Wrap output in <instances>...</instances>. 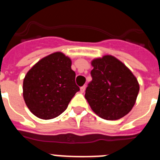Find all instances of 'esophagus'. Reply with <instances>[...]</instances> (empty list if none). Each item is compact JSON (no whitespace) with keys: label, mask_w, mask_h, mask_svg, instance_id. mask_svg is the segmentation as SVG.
Masks as SVG:
<instances>
[{"label":"esophagus","mask_w":160,"mask_h":160,"mask_svg":"<svg viewBox=\"0 0 160 160\" xmlns=\"http://www.w3.org/2000/svg\"><path fill=\"white\" fill-rule=\"evenodd\" d=\"M85 90H86V86H83V87H80V92H81L82 94L85 92Z\"/></svg>","instance_id":"1"}]
</instances>
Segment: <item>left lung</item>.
Segmentation results:
<instances>
[{"instance_id": "obj_1", "label": "left lung", "mask_w": 160, "mask_h": 160, "mask_svg": "<svg viewBox=\"0 0 160 160\" xmlns=\"http://www.w3.org/2000/svg\"><path fill=\"white\" fill-rule=\"evenodd\" d=\"M92 81L85 98L92 111L102 118L117 120L125 116L135 105L139 85L132 72L122 62L105 55L91 62Z\"/></svg>"}]
</instances>
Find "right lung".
Segmentation results:
<instances>
[{
	"instance_id": "obj_1",
	"label": "right lung",
	"mask_w": 160,
	"mask_h": 160,
	"mask_svg": "<svg viewBox=\"0 0 160 160\" xmlns=\"http://www.w3.org/2000/svg\"><path fill=\"white\" fill-rule=\"evenodd\" d=\"M75 75L70 58L61 52L41 59L24 78L23 97L29 111L42 119L60 115L80 90Z\"/></svg>"
}]
</instances>
